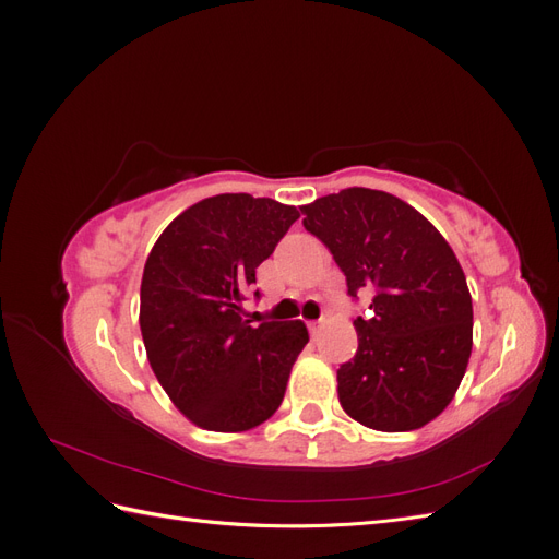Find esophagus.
<instances>
[{"instance_id":"34e87169","label":"esophagus","mask_w":559,"mask_h":559,"mask_svg":"<svg viewBox=\"0 0 559 559\" xmlns=\"http://www.w3.org/2000/svg\"><path fill=\"white\" fill-rule=\"evenodd\" d=\"M321 326H324V319H319V321H310V324H308V329H310L312 337H317V335H319Z\"/></svg>"}]
</instances>
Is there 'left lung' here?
Masks as SVG:
<instances>
[{
    "label": "left lung",
    "instance_id": "8db88e82",
    "mask_svg": "<svg viewBox=\"0 0 559 559\" xmlns=\"http://www.w3.org/2000/svg\"><path fill=\"white\" fill-rule=\"evenodd\" d=\"M300 212L343 270L347 294L373 292V312L354 319L359 349L337 368L343 411L376 431L425 427L454 399L473 345L471 294L454 251L384 191L354 186Z\"/></svg>",
    "mask_w": 559,
    "mask_h": 559
}]
</instances>
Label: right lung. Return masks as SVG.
<instances>
[{
    "label": "right lung",
    "instance_id": "right-lung-1",
    "mask_svg": "<svg viewBox=\"0 0 559 559\" xmlns=\"http://www.w3.org/2000/svg\"><path fill=\"white\" fill-rule=\"evenodd\" d=\"M298 216L277 200L222 193L181 212L148 253L140 292L146 357L165 394L202 429L263 425L310 341L302 321L251 326L242 308L257 267Z\"/></svg>",
    "mask_w": 559,
    "mask_h": 559
}]
</instances>
